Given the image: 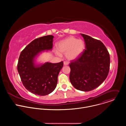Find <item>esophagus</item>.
<instances>
[{"label": "esophagus", "instance_id": "1", "mask_svg": "<svg viewBox=\"0 0 126 126\" xmlns=\"http://www.w3.org/2000/svg\"><path fill=\"white\" fill-rule=\"evenodd\" d=\"M68 64H69V63L68 62H67V61H64V65H67Z\"/></svg>", "mask_w": 126, "mask_h": 126}]
</instances>
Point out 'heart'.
Instances as JSON below:
<instances>
[{
    "mask_svg": "<svg viewBox=\"0 0 126 126\" xmlns=\"http://www.w3.org/2000/svg\"><path fill=\"white\" fill-rule=\"evenodd\" d=\"M84 42L81 39H77L74 37H69L61 41L58 46L59 51L66 54V57L69 60H74L79 57L84 49ZM56 53L60 55V54Z\"/></svg>",
    "mask_w": 126,
    "mask_h": 126,
    "instance_id": "b5f03b06",
    "label": "heart"
}]
</instances>
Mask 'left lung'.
Returning a JSON list of instances; mask_svg holds the SVG:
<instances>
[{
  "mask_svg": "<svg viewBox=\"0 0 126 126\" xmlns=\"http://www.w3.org/2000/svg\"><path fill=\"white\" fill-rule=\"evenodd\" d=\"M81 34L84 39L86 49L76 59L71 61L69 79L76 89L89 91L99 86L107 77L110 57L100 40Z\"/></svg>",
  "mask_w": 126,
  "mask_h": 126,
  "instance_id": "left-lung-1",
  "label": "left lung"
}]
</instances>
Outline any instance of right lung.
I'll return each instance as SVG.
<instances>
[{
    "mask_svg": "<svg viewBox=\"0 0 126 126\" xmlns=\"http://www.w3.org/2000/svg\"><path fill=\"white\" fill-rule=\"evenodd\" d=\"M53 38L52 35H47L34 39L21 51L19 57L17 70L22 83L27 90L35 95L45 96L54 90L63 66V61L34 66V58L39 52L52 48Z\"/></svg>",
    "mask_w": 126,
    "mask_h": 126,
    "instance_id": "1",
    "label": "right lung"
}]
</instances>
